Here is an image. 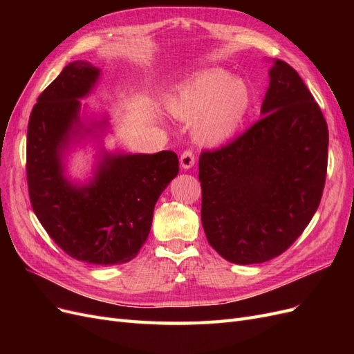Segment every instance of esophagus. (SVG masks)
<instances>
[{"mask_svg":"<svg viewBox=\"0 0 354 354\" xmlns=\"http://www.w3.org/2000/svg\"><path fill=\"white\" fill-rule=\"evenodd\" d=\"M180 165L183 169H189L195 165V155L192 151H186L180 156Z\"/></svg>","mask_w":354,"mask_h":354,"instance_id":"esophagus-1","label":"esophagus"}]
</instances>
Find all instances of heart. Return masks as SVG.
Masks as SVG:
<instances>
[{
    "label": "heart",
    "instance_id": "b5f03b06",
    "mask_svg": "<svg viewBox=\"0 0 354 354\" xmlns=\"http://www.w3.org/2000/svg\"><path fill=\"white\" fill-rule=\"evenodd\" d=\"M251 103V91L242 80L211 69L196 75L168 99L167 108L178 121L192 122V134L198 143L220 146L239 131Z\"/></svg>",
    "mask_w": 354,
    "mask_h": 354
}]
</instances>
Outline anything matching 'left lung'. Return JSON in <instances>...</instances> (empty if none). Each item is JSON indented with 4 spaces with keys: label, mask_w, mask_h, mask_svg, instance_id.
Wrapping results in <instances>:
<instances>
[{
    "label": "left lung",
    "mask_w": 354,
    "mask_h": 354,
    "mask_svg": "<svg viewBox=\"0 0 354 354\" xmlns=\"http://www.w3.org/2000/svg\"><path fill=\"white\" fill-rule=\"evenodd\" d=\"M261 120L202 152L201 218L209 245L234 264L286 251L315 216L328 167V125L295 69L273 60Z\"/></svg>",
    "instance_id": "1"
}]
</instances>
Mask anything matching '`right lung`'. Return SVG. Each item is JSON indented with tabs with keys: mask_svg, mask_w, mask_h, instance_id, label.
I'll return each instance as SVG.
<instances>
[{
	"mask_svg": "<svg viewBox=\"0 0 354 354\" xmlns=\"http://www.w3.org/2000/svg\"><path fill=\"white\" fill-rule=\"evenodd\" d=\"M100 69L77 60L41 93L30 112L26 174L32 208L50 238L72 259L95 266L133 260L151 232L155 203L178 174L174 152L124 153L100 147L93 177L66 176V155L84 138L109 127L82 120L81 100L93 91Z\"/></svg>",
	"mask_w": 354,
	"mask_h": 354,
	"instance_id": "1",
	"label": "right lung"
}]
</instances>
